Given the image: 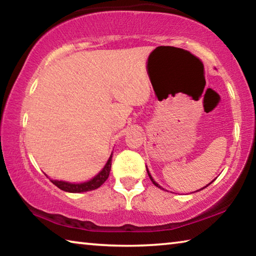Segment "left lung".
Listing matches in <instances>:
<instances>
[{"label":"left lung","mask_w":256,"mask_h":256,"mask_svg":"<svg viewBox=\"0 0 256 256\" xmlns=\"http://www.w3.org/2000/svg\"><path fill=\"white\" fill-rule=\"evenodd\" d=\"M146 172H148V175H149V177H150V180H151V182H152V183L156 185V186H157V188H160V186L157 184V183H156V182L154 180V178H152V177H151V175H150V172H149V170H148V168H146ZM208 186V185H206ZM202 190V188H201Z\"/></svg>","instance_id":"obj_1"}]
</instances>
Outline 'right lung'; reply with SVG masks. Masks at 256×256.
I'll return each instance as SVG.
<instances>
[{"instance_id":"add662e5","label":"right lung","mask_w":256,"mask_h":256,"mask_svg":"<svg viewBox=\"0 0 256 256\" xmlns=\"http://www.w3.org/2000/svg\"><path fill=\"white\" fill-rule=\"evenodd\" d=\"M110 167H112V154L110 159H108L107 164H105V167L102 168V170L89 182H86V183H81V184H71V183H68V182H62V180H52V183L58 186V188L66 190V192L80 193V192H86V190H92L98 188L99 186H102L104 183H105V180L108 178V176H110Z\"/></svg>"}]
</instances>
